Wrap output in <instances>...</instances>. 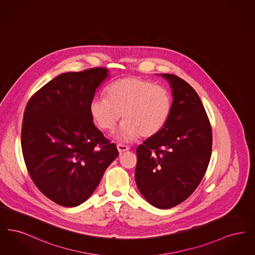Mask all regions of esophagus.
Returning <instances> with one entry per match:
<instances>
[{"instance_id":"1","label":"esophagus","mask_w":255,"mask_h":255,"mask_svg":"<svg viewBox=\"0 0 255 255\" xmlns=\"http://www.w3.org/2000/svg\"><path fill=\"white\" fill-rule=\"evenodd\" d=\"M117 147H118V150H119L120 154H122V153H124V152H126V151H128L130 149L129 146L123 145V144H118Z\"/></svg>"}]
</instances>
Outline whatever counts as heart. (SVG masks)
<instances>
[{"instance_id":"1","label":"heart","mask_w":255,"mask_h":255,"mask_svg":"<svg viewBox=\"0 0 255 255\" xmlns=\"http://www.w3.org/2000/svg\"><path fill=\"white\" fill-rule=\"evenodd\" d=\"M107 97H95L90 104L94 122L111 132L121 117L124 120L118 138L131 141L140 134L149 137L160 132L169 120L172 98L169 92L139 77H126L107 88Z\"/></svg>"}]
</instances>
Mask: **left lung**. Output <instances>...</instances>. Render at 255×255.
Here are the masks:
<instances>
[{
	"instance_id": "1",
	"label": "left lung",
	"mask_w": 255,
	"mask_h": 255,
	"mask_svg": "<svg viewBox=\"0 0 255 255\" xmlns=\"http://www.w3.org/2000/svg\"><path fill=\"white\" fill-rule=\"evenodd\" d=\"M172 90V109L164 128L136 148L135 182L152 206L167 209L182 203L206 174L212 132L194 89L177 75L161 73Z\"/></svg>"
}]
</instances>
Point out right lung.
<instances>
[{
    "label": "right lung",
    "instance_id": "1",
    "mask_svg": "<svg viewBox=\"0 0 255 255\" xmlns=\"http://www.w3.org/2000/svg\"><path fill=\"white\" fill-rule=\"evenodd\" d=\"M107 73L94 68L62 73L36 92L24 110L21 143L26 168L38 189L60 206L84 203L119 156L90 114Z\"/></svg>",
    "mask_w": 255,
    "mask_h": 255
}]
</instances>
